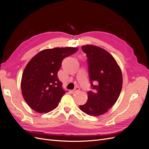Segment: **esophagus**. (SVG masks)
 <instances>
[{
    "label": "esophagus",
    "mask_w": 149,
    "mask_h": 149,
    "mask_svg": "<svg viewBox=\"0 0 149 149\" xmlns=\"http://www.w3.org/2000/svg\"><path fill=\"white\" fill-rule=\"evenodd\" d=\"M79 90H80V89H79V87H76V88L73 90V93H76V92H78V91H79Z\"/></svg>",
    "instance_id": "obj_1"
}]
</instances>
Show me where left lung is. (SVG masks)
Wrapping results in <instances>:
<instances>
[{
  "instance_id": "8db88e82",
  "label": "left lung",
  "mask_w": 149,
  "mask_h": 149,
  "mask_svg": "<svg viewBox=\"0 0 149 149\" xmlns=\"http://www.w3.org/2000/svg\"><path fill=\"white\" fill-rule=\"evenodd\" d=\"M86 53L89 75L94 91L88 92V101L79 109L92 116L105 114L118 100L123 87V74L118 63L106 49L93 45L81 47ZM93 82L97 83L93 85Z\"/></svg>"
}]
</instances>
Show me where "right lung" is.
Instances as JSON below:
<instances>
[{
    "label": "right lung",
    "mask_w": 149,
    "mask_h": 149,
    "mask_svg": "<svg viewBox=\"0 0 149 149\" xmlns=\"http://www.w3.org/2000/svg\"><path fill=\"white\" fill-rule=\"evenodd\" d=\"M78 49L56 47L43 49L26 65L21 80L22 94L33 110L38 113H47L58 106L66 92L58 78V71L62 60Z\"/></svg>",
    "instance_id": "add662e5"
}]
</instances>
